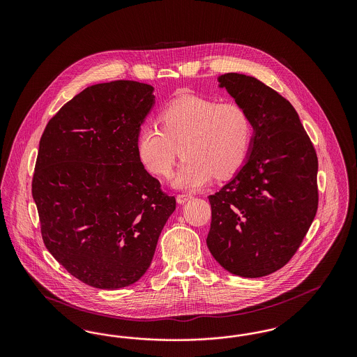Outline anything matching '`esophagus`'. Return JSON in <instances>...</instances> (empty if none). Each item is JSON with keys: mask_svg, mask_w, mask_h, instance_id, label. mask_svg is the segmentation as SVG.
<instances>
[{"mask_svg": "<svg viewBox=\"0 0 357 357\" xmlns=\"http://www.w3.org/2000/svg\"><path fill=\"white\" fill-rule=\"evenodd\" d=\"M192 197L191 195H187V194H179L176 195V202L179 204H186L187 201H190Z\"/></svg>", "mask_w": 357, "mask_h": 357, "instance_id": "1", "label": "esophagus"}]
</instances>
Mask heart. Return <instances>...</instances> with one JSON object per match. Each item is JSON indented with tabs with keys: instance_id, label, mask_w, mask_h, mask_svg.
<instances>
[{
	"instance_id": "heart-1",
	"label": "heart",
	"mask_w": 357,
	"mask_h": 357,
	"mask_svg": "<svg viewBox=\"0 0 357 357\" xmlns=\"http://www.w3.org/2000/svg\"><path fill=\"white\" fill-rule=\"evenodd\" d=\"M253 134V119L243 105L185 95L160 111L159 126L146 123L140 127L136 151L144 169L159 178L170 175L181 151L185 160L172 176V185L198 190L214 175L226 179L241 170Z\"/></svg>"
}]
</instances>
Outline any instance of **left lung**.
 Returning <instances> with one entry per match:
<instances>
[{
	"instance_id": "1",
	"label": "left lung",
	"mask_w": 357,
	"mask_h": 357,
	"mask_svg": "<svg viewBox=\"0 0 357 357\" xmlns=\"http://www.w3.org/2000/svg\"><path fill=\"white\" fill-rule=\"evenodd\" d=\"M255 124L249 156L234 178L208 197L207 248L227 272L258 278L297 252L319 204L314 147L293 105L253 76L218 77Z\"/></svg>"
}]
</instances>
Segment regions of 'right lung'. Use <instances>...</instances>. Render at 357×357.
I'll return each instance as SVG.
<instances>
[{
	"label": "right lung",
	"mask_w": 357,
	"mask_h": 357,
	"mask_svg": "<svg viewBox=\"0 0 357 357\" xmlns=\"http://www.w3.org/2000/svg\"><path fill=\"white\" fill-rule=\"evenodd\" d=\"M153 86L116 80L85 88L40 139L32 195L54 259L98 289L124 288L151 265L175 210L136 151Z\"/></svg>",
	"instance_id": "right-lung-1"
}]
</instances>
